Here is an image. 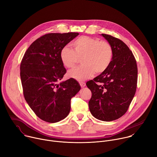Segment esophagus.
<instances>
[{"label": "esophagus", "mask_w": 157, "mask_h": 157, "mask_svg": "<svg viewBox=\"0 0 157 157\" xmlns=\"http://www.w3.org/2000/svg\"><path fill=\"white\" fill-rule=\"evenodd\" d=\"M79 84H80V86H81V87H84L86 86V83L84 82H79Z\"/></svg>", "instance_id": "esophagus-1"}]
</instances>
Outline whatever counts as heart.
I'll return each mask as SVG.
<instances>
[{
  "mask_svg": "<svg viewBox=\"0 0 157 157\" xmlns=\"http://www.w3.org/2000/svg\"><path fill=\"white\" fill-rule=\"evenodd\" d=\"M73 50L63 47L59 53L63 64L71 68L81 59V66L68 73L70 78L82 81L92 77L94 72L100 74L106 70L111 63L113 50L110 44L105 41L87 36H81L72 44Z\"/></svg>",
  "mask_w": 157,
  "mask_h": 157,
  "instance_id": "heart-1",
  "label": "heart"
}]
</instances>
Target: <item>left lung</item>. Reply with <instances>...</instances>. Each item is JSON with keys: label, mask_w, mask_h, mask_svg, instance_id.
<instances>
[{"label": "left lung", "mask_w": 157, "mask_h": 157, "mask_svg": "<svg viewBox=\"0 0 157 157\" xmlns=\"http://www.w3.org/2000/svg\"><path fill=\"white\" fill-rule=\"evenodd\" d=\"M113 50L105 71L86 82L92 93L89 101L91 114L102 121H113L125 114L136 92L137 66L129 48L121 40L101 34Z\"/></svg>", "instance_id": "1"}]
</instances>
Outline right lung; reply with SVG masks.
Wrapping results in <instances>:
<instances>
[{
  "instance_id": "obj_1",
  "label": "right lung",
  "mask_w": 157,
  "mask_h": 157,
  "mask_svg": "<svg viewBox=\"0 0 157 157\" xmlns=\"http://www.w3.org/2000/svg\"><path fill=\"white\" fill-rule=\"evenodd\" d=\"M78 35H44L31 44L21 60L20 78L24 98L35 114L45 122L55 123L68 116L71 99L81 89L73 78L58 83L66 73L60 51Z\"/></svg>"
}]
</instances>
